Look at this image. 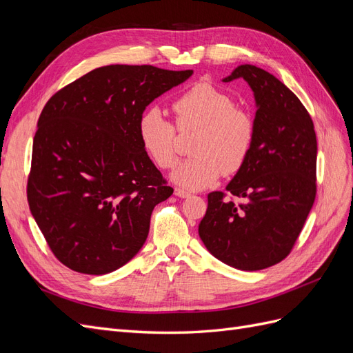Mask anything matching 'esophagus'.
I'll use <instances>...</instances> for the list:
<instances>
[{"label": "esophagus", "mask_w": 353, "mask_h": 353, "mask_svg": "<svg viewBox=\"0 0 353 353\" xmlns=\"http://www.w3.org/2000/svg\"><path fill=\"white\" fill-rule=\"evenodd\" d=\"M175 196H178V197H181V199H187V197L191 196V193H190V191L184 190V188L176 187V188H175Z\"/></svg>", "instance_id": "34e87169"}]
</instances>
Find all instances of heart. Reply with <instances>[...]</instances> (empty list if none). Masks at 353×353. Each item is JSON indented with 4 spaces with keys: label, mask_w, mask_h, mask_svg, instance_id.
I'll list each match as a JSON object with an SVG mask.
<instances>
[{
    "label": "heart",
    "mask_w": 353,
    "mask_h": 353,
    "mask_svg": "<svg viewBox=\"0 0 353 353\" xmlns=\"http://www.w3.org/2000/svg\"><path fill=\"white\" fill-rule=\"evenodd\" d=\"M174 123L159 108L145 110L137 135L144 153L160 169L175 165L178 133L194 132L190 152L172 174L176 184L205 188L222 175H236L245 166L256 141L254 116L236 104L231 94L209 82H197L174 99Z\"/></svg>",
    "instance_id": "1"
}]
</instances>
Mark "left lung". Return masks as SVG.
<instances>
[{"label":"left lung","mask_w":353,"mask_h":353,"mask_svg":"<svg viewBox=\"0 0 353 353\" xmlns=\"http://www.w3.org/2000/svg\"><path fill=\"white\" fill-rule=\"evenodd\" d=\"M237 78L248 81L258 104L256 141L248 163L227 185L230 196H208L199 236L221 262L259 271L290 254L312 209L316 135L305 105L274 74L241 65L223 82Z\"/></svg>","instance_id":"left-lung-1"}]
</instances>
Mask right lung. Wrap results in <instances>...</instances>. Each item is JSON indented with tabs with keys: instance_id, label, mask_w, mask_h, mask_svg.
<instances>
[{
	"instance_id": "add662e5",
	"label": "right lung",
	"mask_w": 353,
	"mask_h": 353,
	"mask_svg": "<svg viewBox=\"0 0 353 353\" xmlns=\"http://www.w3.org/2000/svg\"><path fill=\"white\" fill-rule=\"evenodd\" d=\"M193 70L150 65L94 69L47 101L38 119L28 201L52 254L101 275L143 248L152 212L174 190L144 153L140 116Z\"/></svg>"
}]
</instances>
